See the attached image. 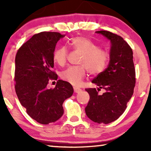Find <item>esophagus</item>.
Instances as JSON below:
<instances>
[{
    "instance_id": "esophagus-1",
    "label": "esophagus",
    "mask_w": 151,
    "mask_h": 151,
    "mask_svg": "<svg viewBox=\"0 0 151 151\" xmlns=\"http://www.w3.org/2000/svg\"><path fill=\"white\" fill-rule=\"evenodd\" d=\"M73 89H74V92L76 93H80V92L82 91L81 88H78V87H73Z\"/></svg>"
}]
</instances>
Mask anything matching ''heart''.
I'll return each mask as SVG.
<instances>
[{
	"mask_svg": "<svg viewBox=\"0 0 151 151\" xmlns=\"http://www.w3.org/2000/svg\"><path fill=\"white\" fill-rule=\"evenodd\" d=\"M69 43L74 50L82 53L79 61L80 65L64 70L61 73L62 79L73 86H80L87 71L91 75H98L106 69L109 60V53L89 39L78 36L72 38ZM67 57L68 50L65 46L56 49L53 53V60L60 66L66 63Z\"/></svg>",
	"mask_w": 151,
	"mask_h": 151,
	"instance_id": "heart-1",
	"label": "heart"
}]
</instances>
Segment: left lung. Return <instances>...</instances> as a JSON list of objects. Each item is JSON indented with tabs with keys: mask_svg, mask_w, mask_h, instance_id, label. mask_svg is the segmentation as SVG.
Masks as SVG:
<instances>
[{
	"mask_svg": "<svg viewBox=\"0 0 151 151\" xmlns=\"http://www.w3.org/2000/svg\"><path fill=\"white\" fill-rule=\"evenodd\" d=\"M111 41L110 61L108 67L93 80L99 86L86 88L90 99L85 112L91 120L98 124H109L123 114L133 94L135 86V69L133 51L118 35L108 31H98ZM101 88L105 90L98 94Z\"/></svg>",
	"mask_w": 151,
	"mask_h": 151,
	"instance_id": "obj_1",
	"label": "left lung"
}]
</instances>
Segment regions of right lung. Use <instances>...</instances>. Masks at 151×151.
I'll use <instances>...</instances> for the list:
<instances>
[{
    "mask_svg": "<svg viewBox=\"0 0 151 151\" xmlns=\"http://www.w3.org/2000/svg\"><path fill=\"white\" fill-rule=\"evenodd\" d=\"M58 32H43L33 36L18 49L15 58L14 81L18 100L29 116L48 124L63 116V104L73 95L68 82L58 80L55 87L47 88L49 80H56L53 53L60 39Z\"/></svg>",
    "mask_w": 151,
    "mask_h": 151,
    "instance_id": "1",
    "label": "right lung"
}]
</instances>
